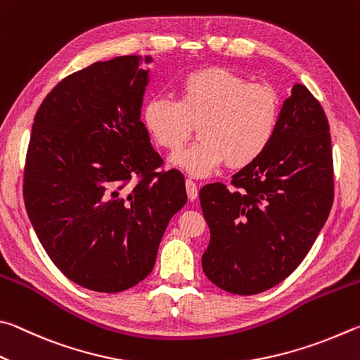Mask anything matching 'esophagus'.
<instances>
[{"label": "esophagus", "mask_w": 360, "mask_h": 360, "mask_svg": "<svg viewBox=\"0 0 360 360\" xmlns=\"http://www.w3.org/2000/svg\"><path fill=\"white\" fill-rule=\"evenodd\" d=\"M186 194H188V199H190V200H196L198 196H199L198 185L194 184L191 179L186 180Z\"/></svg>", "instance_id": "1"}]
</instances>
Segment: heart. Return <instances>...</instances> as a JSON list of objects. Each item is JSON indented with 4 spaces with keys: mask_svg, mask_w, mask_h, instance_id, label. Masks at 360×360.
<instances>
[{
    "mask_svg": "<svg viewBox=\"0 0 360 360\" xmlns=\"http://www.w3.org/2000/svg\"><path fill=\"white\" fill-rule=\"evenodd\" d=\"M281 99L274 86L248 84L224 68L200 69L181 82L180 99L151 98L143 122L158 145L179 151L199 124L200 141L170 161L194 176H207L223 162L234 169L259 160L274 142Z\"/></svg>",
    "mask_w": 360,
    "mask_h": 360,
    "instance_id": "1",
    "label": "heart"
}]
</instances>
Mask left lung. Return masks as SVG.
I'll list each match as a JSON object with an SVG mask.
<instances>
[{"instance_id":"left-lung-1","label":"left lung","mask_w":360,"mask_h":360,"mask_svg":"<svg viewBox=\"0 0 360 360\" xmlns=\"http://www.w3.org/2000/svg\"><path fill=\"white\" fill-rule=\"evenodd\" d=\"M231 185L199 193L210 228L202 269L224 291L259 294L299 267L333 202L329 122L305 85L292 86L274 142Z\"/></svg>"}]
</instances>
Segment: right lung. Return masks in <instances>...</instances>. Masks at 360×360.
I'll list each match as a JSON object with an SVG mask.
<instances>
[{"mask_svg": "<svg viewBox=\"0 0 360 360\" xmlns=\"http://www.w3.org/2000/svg\"><path fill=\"white\" fill-rule=\"evenodd\" d=\"M141 61L117 56L63 79L36 112L27 151L23 199L36 236L69 280L96 292L147 278L186 204L185 176L160 170L141 122L150 72Z\"/></svg>", "mask_w": 360, "mask_h": 360, "instance_id": "add662e5", "label": "right lung"}]
</instances>
